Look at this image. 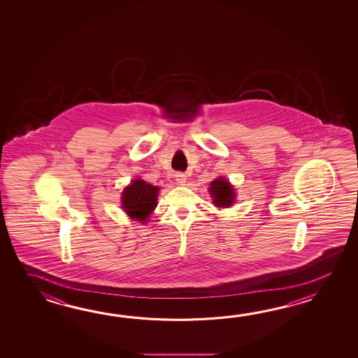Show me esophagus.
Masks as SVG:
<instances>
[{
  "label": "esophagus",
  "instance_id": "34e87169",
  "mask_svg": "<svg viewBox=\"0 0 358 358\" xmlns=\"http://www.w3.org/2000/svg\"><path fill=\"white\" fill-rule=\"evenodd\" d=\"M176 180L178 184L182 185V184L185 182V180H187V176H185V174H182V173H176Z\"/></svg>",
  "mask_w": 358,
  "mask_h": 358
}]
</instances>
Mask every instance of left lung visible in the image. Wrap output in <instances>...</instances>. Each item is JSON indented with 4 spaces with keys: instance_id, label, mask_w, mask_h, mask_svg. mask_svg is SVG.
Wrapping results in <instances>:
<instances>
[{
    "instance_id": "left-lung-1",
    "label": "left lung",
    "mask_w": 358,
    "mask_h": 358,
    "mask_svg": "<svg viewBox=\"0 0 358 358\" xmlns=\"http://www.w3.org/2000/svg\"><path fill=\"white\" fill-rule=\"evenodd\" d=\"M210 193H211L213 203L217 207L231 206V203L234 202V197H236L233 187L224 178H219V179L211 182Z\"/></svg>"
}]
</instances>
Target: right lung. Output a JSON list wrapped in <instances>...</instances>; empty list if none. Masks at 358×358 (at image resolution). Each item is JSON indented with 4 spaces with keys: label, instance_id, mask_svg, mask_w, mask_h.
<instances>
[{
    "label": "right lung",
    "instance_id": "right-lung-1",
    "mask_svg": "<svg viewBox=\"0 0 358 358\" xmlns=\"http://www.w3.org/2000/svg\"><path fill=\"white\" fill-rule=\"evenodd\" d=\"M159 188L145 182L142 179L133 180L122 192V208L130 217L145 222L150 213L157 205Z\"/></svg>",
    "mask_w": 358,
    "mask_h": 358
}]
</instances>
